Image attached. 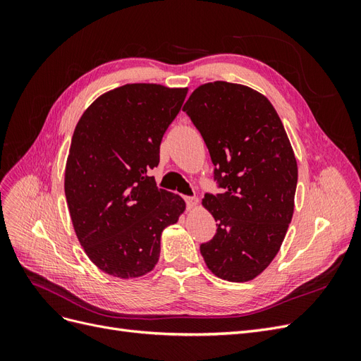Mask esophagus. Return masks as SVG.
<instances>
[{"instance_id": "34e87169", "label": "esophagus", "mask_w": 361, "mask_h": 361, "mask_svg": "<svg viewBox=\"0 0 361 361\" xmlns=\"http://www.w3.org/2000/svg\"><path fill=\"white\" fill-rule=\"evenodd\" d=\"M185 202H187V204H188L190 207L197 206V203H199V200L195 199V197H185Z\"/></svg>"}]
</instances>
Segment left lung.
Segmentation results:
<instances>
[{
    "label": "left lung",
    "instance_id": "1",
    "mask_svg": "<svg viewBox=\"0 0 361 361\" xmlns=\"http://www.w3.org/2000/svg\"><path fill=\"white\" fill-rule=\"evenodd\" d=\"M200 130L223 194L202 202L216 233L200 245L218 279L250 281L279 253L293 215L298 166L274 106L243 84L199 85L183 105Z\"/></svg>",
    "mask_w": 361,
    "mask_h": 361
}]
</instances>
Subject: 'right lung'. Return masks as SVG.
<instances>
[{
	"instance_id": "right-lung-1",
	"label": "right lung",
	"mask_w": 361,
	"mask_h": 361,
	"mask_svg": "<svg viewBox=\"0 0 361 361\" xmlns=\"http://www.w3.org/2000/svg\"><path fill=\"white\" fill-rule=\"evenodd\" d=\"M188 87L125 84L101 94L76 123L64 170L73 231L105 274L138 279L155 268L164 228L185 200L158 190L149 171Z\"/></svg>"
}]
</instances>
